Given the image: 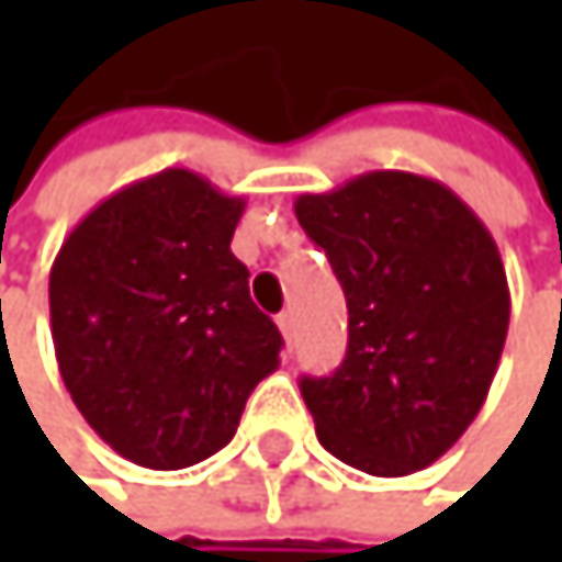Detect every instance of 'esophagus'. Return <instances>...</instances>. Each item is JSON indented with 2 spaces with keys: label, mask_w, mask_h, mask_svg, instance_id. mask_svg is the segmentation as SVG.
Returning a JSON list of instances; mask_svg holds the SVG:
<instances>
[{
  "label": "esophagus",
  "mask_w": 562,
  "mask_h": 562,
  "mask_svg": "<svg viewBox=\"0 0 562 562\" xmlns=\"http://www.w3.org/2000/svg\"><path fill=\"white\" fill-rule=\"evenodd\" d=\"M276 323H279V330H283V340H286V347H290V344H293V313H290V310H286V313H279Z\"/></svg>",
  "instance_id": "34e87169"
}]
</instances>
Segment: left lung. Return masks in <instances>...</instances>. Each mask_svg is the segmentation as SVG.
<instances>
[{"label": "left lung", "instance_id": "1", "mask_svg": "<svg viewBox=\"0 0 562 562\" xmlns=\"http://www.w3.org/2000/svg\"><path fill=\"white\" fill-rule=\"evenodd\" d=\"M296 218L347 296V357L300 391L319 445L381 479L438 462L475 422L509 330L482 218L435 178L367 171L300 195Z\"/></svg>", "mask_w": 562, "mask_h": 562}]
</instances>
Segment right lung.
Returning a JSON list of instances; mask_svg holds the SVG:
<instances>
[{
    "mask_svg": "<svg viewBox=\"0 0 562 562\" xmlns=\"http://www.w3.org/2000/svg\"><path fill=\"white\" fill-rule=\"evenodd\" d=\"M246 199L188 168L103 199L49 269V327L77 412L117 456L188 469L239 428L279 367L276 323L232 256Z\"/></svg>",
    "mask_w": 562,
    "mask_h": 562,
    "instance_id": "obj_1",
    "label": "right lung"
}]
</instances>
